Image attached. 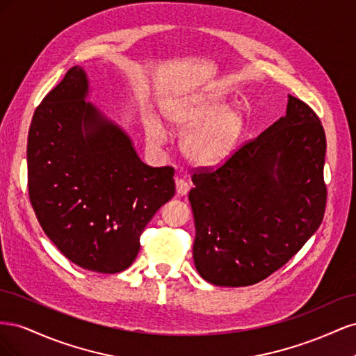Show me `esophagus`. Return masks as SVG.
Masks as SVG:
<instances>
[{
    "mask_svg": "<svg viewBox=\"0 0 356 356\" xmlns=\"http://www.w3.org/2000/svg\"><path fill=\"white\" fill-rule=\"evenodd\" d=\"M175 187H177V195L178 196H186L188 190H190V186L182 178L175 179Z\"/></svg>",
    "mask_w": 356,
    "mask_h": 356,
    "instance_id": "1",
    "label": "esophagus"
}]
</instances>
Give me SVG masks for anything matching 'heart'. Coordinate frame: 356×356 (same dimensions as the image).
Segmentation results:
<instances>
[{"mask_svg":"<svg viewBox=\"0 0 356 356\" xmlns=\"http://www.w3.org/2000/svg\"><path fill=\"white\" fill-rule=\"evenodd\" d=\"M166 123L186 135L181 149L191 165L199 168L218 166L238 148L246 127L245 114L217 95H188L174 98L161 106ZM144 131L149 147L160 148L166 143V132L153 115L144 117Z\"/></svg>","mask_w":356,"mask_h":356,"instance_id":"heart-1","label":"heart"}]
</instances>
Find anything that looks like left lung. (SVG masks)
Instances as JSON below:
<instances>
[{"label":"left lung","mask_w":356,"mask_h":356,"mask_svg":"<svg viewBox=\"0 0 356 356\" xmlns=\"http://www.w3.org/2000/svg\"><path fill=\"white\" fill-rule=\"evenodd\" d=\"M325 132L288 95L286 114L215 170L193 174V260L204 281L246 286L293 258L324 218Z\"/></svg>","instance_id":"obj_1"}]
</instances>
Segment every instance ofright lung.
I'll return each instance as SVG.
<instances>
[{
  "label": "right lung",
  "mask_w": 356,
  "mask_h": 356,
  "mask_svg": "<svg viewBox=\"0 0 356 356\" xmlns=\"http://www.w3.org/2000/svg\"><path fill=\"white\" fill-rule=\"evenodd\" d=\"M81 67L68 70L32 117L28 188L37 220L70 261L117 273L139 252V236L175 195L174 168L139 159L131 136L88 102Z\"/></svg>",
  "instance_id": "add662e5"
}]
</instances>
